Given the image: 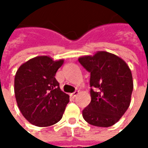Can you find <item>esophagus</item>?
Segmentation results:
<instances>
[{"label":"esophagus","instance_id":"esophagus-1","mask_svg":"<svg viewBox=\"0 0 148 148\" xmlns=\"http://www.w3.org/2000/svg\"><path fill=\"white\" fill-rule=\"evenodd\" d=\"M78 94H79V91H78V90H76V91H74L73 93H71V97H76Z\"/></svg>","mask_w":148,"mask_h":148}]
</instances>
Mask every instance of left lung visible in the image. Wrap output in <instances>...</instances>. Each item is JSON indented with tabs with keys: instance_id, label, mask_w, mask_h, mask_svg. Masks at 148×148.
Instances as JSON below:
<instances>
[{
	"instance_id": "left-lung-1",
	"label": "left lung",
	"mask_w": 148,
	"mask_h": 148,
	"mask_svg": "<svg viewBox=\"0 0 148 148\" xmlns=\"http://www.w3.org/2000/svg\"><path fill=\"white\" fill-rule=\"evenodd\" d=\"M90 73L91 100L82 111L84 119L97 127H110L128 109L134 82L127 63L114 54L100 51L79 59Z\"/></svg>"
}]
</instances>
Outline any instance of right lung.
<instances>
[{"label": "right lung", "mask_w": 148, "mask_h": 148, "mask_svg": "<svg viewBox=\"0 0 148 148\" xmlns=\"http://www.w3.org/2000/svg\"><path fill=\"white\" fill-rule=\"evenodd\" d=\"M63 60L48 56L29 60L20 66L14 77V95L23 116L38 127H48L61 120L69 95L61 90L56 80Z\"/></svg>", "instance_id": "1"}]
</instances>
